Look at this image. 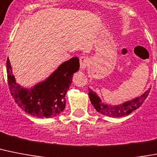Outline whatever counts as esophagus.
<instances>
[{
    "mask_svg": "<svg viewBox=\"0 0 157 157\" xmlns=\"http://www.w3.org/2000/svg\"><path fill=\"white\" fill-rule=\"evenodd\" d=\"M88 63H89V58L86 56H81L80 58V67L81 70L85 69V67H87Z\"/></svg>",
    "mask_w": 157,
    "mask_h": 157,
    "instance_id": "obj_1",
    "label": "esophagus"
}]
</instances>
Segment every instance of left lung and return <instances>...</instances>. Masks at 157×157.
I'll use <instances>...</instances> for the list:
<instances>
[{"mask_svg":"<svg viewBox=\"0 0 157 157\" xmlns=\"http://www.w3.org/2000/svg\"><path fill=\"white\" fill-rule=\"evenodd\" d=\"M150 90L151 88H149L141 96L137 97L128 101H125L120 105H110L108 103H104L101 101L98 94L90 88H89V96H90V101L97 111L108 117L118 118L131 114L132 111L138 109L148 96Z\"/></svg>","mask_w":157,"mask_h":157,"instance_id":"obj_1","label":"left lung"}]
</instances>
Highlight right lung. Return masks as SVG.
<instances>
[{"instance_id":"obj_1","label":"right lung","mask_w":157,"mask_h":157,"mask_svg":"<svg viewBox=\"0 0 157 157\" xmlns=\"http://www.w3.org/2000/svg\"><path fill=\"white\" fill-rule=\"evenodd\" d=\"M6 67L9 88L15 102L31 116L48 118L59 115L65 108L64 97L72 84L73 73L79 70L80 63L77 57H72L59 66L45 81L31 89L21 87L16 82L9 58Z\"/></svg>"}]
</instances>
